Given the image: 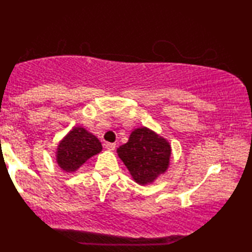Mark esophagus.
Wrapping results in <instances>:
<instances>
[{
  "label": "esophagus",
  "instance_id": "esophagus-1",
  "mask_svg": "<svg viewBox=\"0 0 252 252\" xmlns=\"http://www.w3.org/2000/svg\"><path fill=\"white\" fill-rule=\"evenodd\" d=\"M104 147H105V149L109 150V151H113L116 149V144L115 143H105Z\"/></svg>",
  "mask_w": 252,
  "mask_h": 252
}]
</instances>
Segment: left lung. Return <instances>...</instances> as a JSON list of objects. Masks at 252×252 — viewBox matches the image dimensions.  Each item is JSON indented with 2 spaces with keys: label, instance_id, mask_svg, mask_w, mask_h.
Segmentation results:
<instances>
[{
  "label": "left lung",
  "instance_id": "8db88e82",
  "mask_svg": "<svg viewBox=\"0 0 252 252\" xmlns=\"http://www.w3.org/2000/svg\"><path fill=\"white\" fill-rule=\"evenodd\" d=\"M171 153L170 142L147 127L134 129L128 142L117 149L133 180L141 186L153 184L167 171Z\"/></svg>",
  "mask_w": 252,
  "mask_h": 252
}]
</instances>
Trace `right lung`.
<instances>
[{"instance_id": "add662e5", "label": "right lung", "mask_w": 252, "mask_h": 252, "mask_svg": "<svg viewBox=\"0 0 252 252\" xmlns=\"http://www.w3.org/2000/svg\"><path fill=\"white\" fill-rule=\"evenodd\" d=\"M101 151L102 144L94 134L81 126L73 127L58 143L56 161L62 170L72 173Z\"/></svg>"}]
</instances>
